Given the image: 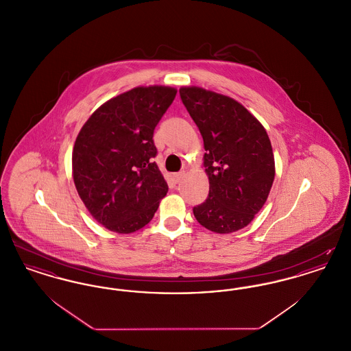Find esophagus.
I'll return each mask as SVG.
<instances>
[{"mask_svg": "<svg viewBox=\"0 0 351 351\" xmlns=\"http://www.w3.org/2000/svg\"><path fill=\"white\" fill-rule=\"evenodd\" d=\"M184 176H185V172L182 171V172H178V173H175V175H173V179H175V182H176V183H180V182L183 180Z\"/></svg>", "mask_w": 351, "mask_h": 351, "instance_id": "obj_1", "label": "esophagus"}]
</instances>
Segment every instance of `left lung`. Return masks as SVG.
I'll return each mask as SVG.
<instances>
[{"label": "left lung", "instance_id": "1", "mask_svg": "<svg viewBox=\"0 0 351 351\" xmlns=\"http://www.w3.org/2000/svg\"><path fill=\"white\" fill-rule=\"evenodd\" d=\"M179 93L206 151L204 167L209 195L193 208V215L210 232H237L262 209L275 179L267 132L232 97L200 86H182Z\"/></svg>", "mask_w": 351, "mask_h": 351}]
</instances>
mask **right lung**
<instances>
[{
  "mask_svg": "<svg viewBox=\"0 0 351 351\" xmlns=\"http://www.w3.org/2000/svg\"><path fill=\"white\" fill-rule=\"evenodd\" d=\"M163 85L136 86L88 118L72 151V175L99 223L130 234L150 222L168 185L154 162V130L176 96Z\"/></svg>",
  "mask_w": 351,
  "mask_h": 351,
  "instance_id": "add662e5",
  "label": "right lung"
}]
</instances>
